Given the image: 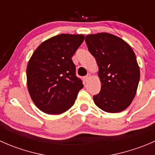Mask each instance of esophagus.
Here are the masks:
<instances>
[{
  "mask_svg": "<svg viewBox=\"0 0 155 155\" xmlns=\"http://www.w3.org/2000/svg\"><path fill=\"white\" fill-rule=\"evenodd\" d=\"M91 78V74H87L86 76H85V77H84V81H85V82H87V81L89 80V79H90Z\"/></svg>",
  "mask_w": 155,
  "mask_h": 155,
  "instance_id": "obj_1",
  "label": "esophagus"
}]
</instances>
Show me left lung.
<instances>
[{
    "mask_svg": "<svg viewBox=\"0 0 155 155\" xmlns=\"http://www.w3.org/2000/svg\"><path fill=\"white\" fill-rule=\"evenodd\" d=\"M85 42L98 65L101 91L93 97L94 104L107 112L115 113L132 103L140 78V67L127 43L109 33L88 34Z\"/></svg>",
    "mask_w": 155,
    "mask_h": 155,
    "instance_id": "8db88e82",
    "label": "left lung"
}]
</instances>
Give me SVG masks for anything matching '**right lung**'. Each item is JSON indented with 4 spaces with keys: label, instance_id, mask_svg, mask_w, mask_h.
Returning <instances> with one entry per match:
<instances>
[{
    "label": "right lung",
    "instance_id": "right-lung-1",
    "mask_svg": "<svg viewBox=\"0 0 155 155\" xmlns=\"http://www.w3.org/2000/svg\"><path fill=\"white\" fill-rule=\"evenodd\" d=\"M82 34H61L36 48L27 66V85L36 107L59 115L74 104L83 85L76 76L72 57L84 41Z\"/></svg>",
    "mask_w": 155,
    "mask_h": 155
}]
</instances>
